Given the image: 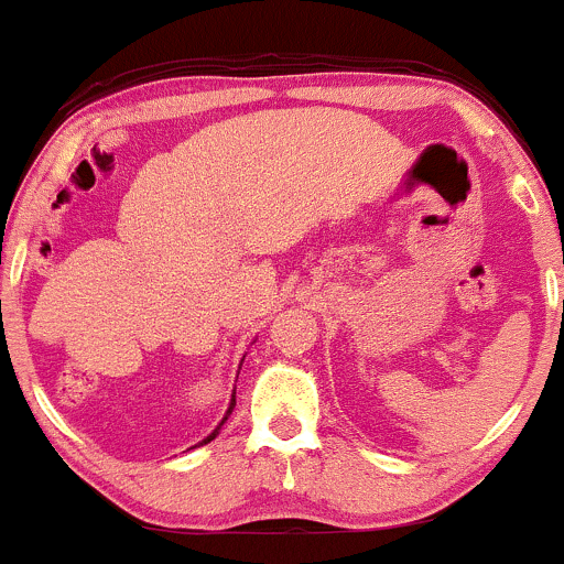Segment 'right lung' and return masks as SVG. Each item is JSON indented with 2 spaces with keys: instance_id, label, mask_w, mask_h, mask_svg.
Listing matches in <instances>:
<instances>
[{
  "instance_id": "1",
  "label": "right lung",
  "mask_w": 564,
  "mask_h": 564,
  "mask_svg": "<svg viewBox=\"0 0 564 564\" xmlns=\"http://www.w3.org/2000/svg\"><path fill=\"white\" fill-rule=\"evenodd\" d=\"M235 410V393H232V399H230V406H227V414H230ZM227 414H225V420H227ZM225 420H221V423L219 425H216V431L214 433H208V436L206 438H203V442L200 444H208V442H214V438H216V433H219V429H221V425H225ZM200 444H197V447H200Z\"/></svg>"
}]
</instances>
